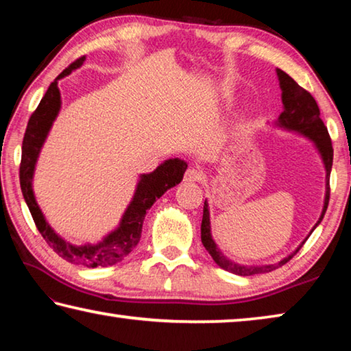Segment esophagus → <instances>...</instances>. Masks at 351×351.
<instances>
[{
    "instance_id": "34e87169",
    "label": "esophagus",
    "mask_w": 351,
    "mask_h": 351,
    "mask_svg": "<svg viewBox=\"0 0 351 351\" xmlns=\"http://www.w3.org/2000/svg\"><path fill=\"white\" fill-rule=\"evenodd\" d=\"M203 180V173L197 169H189L184 175V181L186 182H199Z\"/></svg>"
}]
</instances>
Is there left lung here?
I'll use <instances>...</instances> for the list:
<instances>
[{
  "label": "left lung",
  "mask_w": 351,
  "mask_h": 351,
  "mask_svg": "<svg viewBox=\"0 0 351 351\" xmlns=\"http://www.w3.org/2000/svg\"><path fill=\"white\" fill-rule=\"evenodd\" d=\"M277 77H278V85H280L282 90V104H283V111L280 116L277 117V121L272 122V125L285 130V132L295 133L299 136H304L305 139L311 141L314 148L319 154L320 161L324 164L325 169V198H324V207L322 212H320V217L317 223L313 226L310 234L314 229L317 228L322 221L325 215L326 207H328V199H330V173H331V165H332V147H331V139L328 134V130H326L325 123L322 119H320V111L316 104V100L311 96L310 93L305 91L304 88L299 86L294 79L283 73L282 69H276ZM306 237V239H308ZM306 239L300 243L299 246L295 247L294 252H291L287 257L282 258L280 261L272 265H241L237 263V261L230 260L226 257L221 249L213 240L212 237V226H210V210H209V203L207 199L204 201V209H203V221H201V241L206 247V251L210 254L213 261L223 268L224 271L232 272L235 276H254V274H265V272L274 271L280 268L287 261L294 257L297 251L302 247V245L306 241Z\"/></svg>",
  "instance_id": "1"
}]
</instances>
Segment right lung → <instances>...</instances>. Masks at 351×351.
<instances>
[{"label": "right lung", "instance_id": "add662e5", "mask_svg": "<svg viewBox=\"0 0 351 351\" xmlns=\"http://www.w3.org/2000/svg\"><path fill=\"white\" fill-rule=\"evenodd\" d=\"M85 60L86 57L75 60L51 83L37 110L29 119L21 148L20 184L23 197H25L29 210H31L34 221L37 224L40 234L47 241V245L69 263L82 265L86 266V268H97V266L105 268V266H112L122 261L138 246L142 234V224H144L148 209L169 189L175 187L176 184L182 181V176L187 170V162L180 158H170L165 159L162 164H159L150 173H141L133 198L128 203L127 209L123 210L121 221L100 241L73 245V243L64 240L62 235H58L52 229V226L46 221V217L41 212L37 199H35L34 173L41 148H43L47 134H49L54 121L62 110L58 80L64 79L73 71L79 69Z\"/></svg>", "mask_w": 351, "mask_h": 351}]
</instances>
